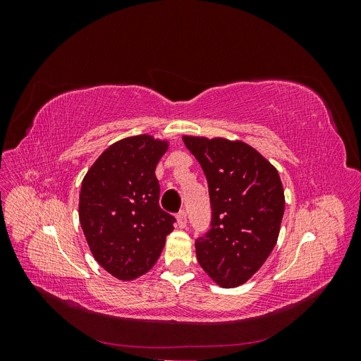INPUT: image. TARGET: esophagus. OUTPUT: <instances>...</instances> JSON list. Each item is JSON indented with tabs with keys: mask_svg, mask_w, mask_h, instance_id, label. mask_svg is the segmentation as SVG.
Segmentation results:
<instances>
[{
	"mask_svg": "<svg viewBox=\"0 0 361 361\" xmlns=\"http://www.w3.org/2000/svg\"><path fill=\"white\" fill-rule=\"evenodd\" d=\"M176 221H178V227H179V228H185V227H187V214H185L183 211H180V212L176 215Z\"/></svg>",
	"mask_w": 361,
	"mask_h": 361,
	"instance_id": "obj_1",
	"label": "esophagus"
}]
</instances>
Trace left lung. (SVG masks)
Listing matches in <instances>:
<instances>
[{"label":"left lung","mask_w":361,"mask_h":361,"mask_svg":"<svg viewBox=\"0 0 361 361\" xmlns=\"http://www.w3.org/2000/svg\"><path fill=\"white\" fill-rule=\"evenodd\" d=\"M182 140L204 171L212 206L211 231L195 243L199 264L218 286H241L277 244L285 214L279 171L241 140Z\"/></svg>","instance_id":"8db88e82"}]
</instances>
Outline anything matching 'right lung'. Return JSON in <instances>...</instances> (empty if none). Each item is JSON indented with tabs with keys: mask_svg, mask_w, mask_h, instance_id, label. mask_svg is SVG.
I'll use <instances>...</instances> for the list:
<instances>
[{
	"mask_svg": "<svg viewBox=\"0 0 361 361\" xmlns=\"http://www.w3.org/2000/svg\"><path fill=\"white\" fill-rule=\"evenodd\" d=\"M170 141L141 134L108 146L85 173L78 215L94 260L118 280L157 264L174 216L159 207L155 169Z\"/></svg>",
	"mask_w": 361,
	"mask_h": 361,
	"instance_id": "obj_1",
	"label": "right lung"
}]
</instances>
